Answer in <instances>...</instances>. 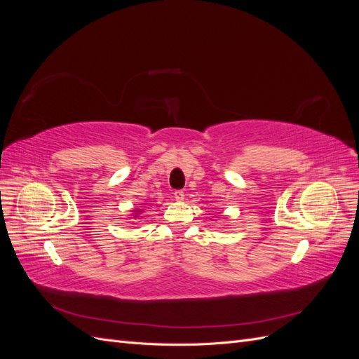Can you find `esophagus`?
<instances>
[{
    "mask_svg": "<svg viewBox=\"0 0 359 359\" xmlns=\"http://www.w3.org/2000/svg\"><path fill=\"white\" fill-rule=\"evenodd\" d=\"M173 198H175V201H178V202L184 201V191L182 190H177L175 193H173Z\"/></svg>",
    "mask_w": 359,
    "mask_h": 359,
    "instance_id": "34e87169",
    "label": "esophagus"
}]
</instances>
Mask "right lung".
Instances as JSON below:
<instances>
[{
    "mask_svg": "<svg viewBox=\"0 0 359 359\" xmlns=\"http://www.w3.org/2000/svg\"><path fill=\"white\" fill-rule=\"evenodd\" d=\"M135 214H137V212H135ZM135 217H137V215H135Z\"/></svg>",
    "mask_w": 359,
    "mask_h": 359,
    "instance_id": "obj_1",
    "label": "right lung"
}]
</instances>
